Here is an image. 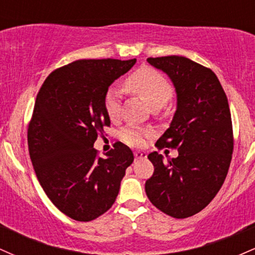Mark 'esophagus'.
Here are the masks:
<instances>
[{"mask_svg": "<svg viewBox=\"0 0 255 255\" xmlns=\"http://www.w3.org/2000/svg\"><path fill=\"white\" fill-rule=\"evenodd\" d=\"M134 157H135V159H140V158H145L146 153L142 151H135L134 152Z\"/></svg>", "mask_w": 255, "mask_h": 255, "instance_id": "obj_1", "label": "esophagus"}]
</instances>
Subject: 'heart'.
<instances>
[{
    "mask_svg": "<svg viewBox=\"0 0 255 255\" xmlns=\"http://www.w3.org/2000/svg\"><path fill=\"white\" fill-rule=\"evenodd\" d=\"M126 86L131 92L140 96L152 110L163 108L170 101L172 86L162 73L151 67H142L126 79ZM104 109L108 118L116 120L121 109V93L116 87H110L104 96ZM148 131L136 126H128L120 133V137L125 144L129 146H142Z\"/></svg>",
    "mask_w": 255,
    "mask_h": 255,
    "instance_id": "1",
    "label": "heart"
}]
</instances>
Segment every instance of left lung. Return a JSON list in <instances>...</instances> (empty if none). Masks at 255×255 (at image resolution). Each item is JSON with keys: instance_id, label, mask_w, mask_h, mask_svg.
Masks as SVG:
<instances>
[{"instance_id": "left-lung-1", "label": "left lung", "mask_w": 255, "mask_h": 255, "mask_svg": "<svg viewBox=\"0 0 255 255\" xmlns=\"http://www.w3.org/2000/svg\"><path fill=\"white\" fill-rule=\"evenodd\" d=\"M147 62L165 72L176 89V113L156 146L176 148L178 157L164 162L158 152L148 154L154 171L145 192L165 215L191 217L211 203L229 170L234 150L229 103L207 67L175 55L148 57Z\"/></svg>"}]
</instances>
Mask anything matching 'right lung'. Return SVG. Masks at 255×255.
<instances>
[{"label": "right lung", "instance_id": "1", "mask_svg": "<svg viewBox=\"0 0 255 255\" xmlns=\"http://www.w3.org/2000/svg\"><path fill=\"white\" fill-rule=\"evenodd\" d=\"M135 62L74 61L51 72L37 95L27 128L32 164L52 204L75 221H93L113 206L134 160L122 142H115L104 158L93 144L110 126L105 93Z\"/></svg>", "mask_w": 255, "mask_h": 255}]
</instances>
